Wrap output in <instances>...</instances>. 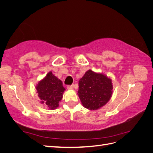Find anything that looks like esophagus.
<instances>
[{
  "instance_id": "esophagus-1",
  "label": "esophagus",
  "mask_w": 153,
  "mask_h": 153,
  "mask_svg": "<svg viewBox=\"0 0 153 153\" xmlns=\"http://www.w3.org/2000/svg\"><path fill=\"white\" fill-rule=\"evenodd\" d=\"M67 89H74V85H69L67 86Z\"/></svg>"
}]
</instances>
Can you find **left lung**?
<instances>
[{"mask_svg": "<svg viewBox=\"0 0 153 153\" xmlns=\"http://www.w3.org/2000/svg\"><path fill=\"white\" fill-rule=\"evenodd\" d=\"M112 80L103 74L88 70L78 82V96L85 108L96 110L110 100L112 94Z\"/></svg>", "mask_w": 153, "mask_h": 153, "instance_id": "8db88e82", "label": "left lung"}]
</instances>
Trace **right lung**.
Segmentation results:
<instances>
[{"label":"right lung","instance_id":"1","mask_svg":"<svg viewBox=\"0 0 153 153\" xmlns=\"http://www.w3.org/2000/svg\"><path fill=\"white\" fill-rule=\"evenodd\" d=\"M36 89L38 94L41 103L47 105L49 109L57 108L59 102L62 98L65 88L62 85L61 80L50 71L44 79L38 82Z\"/></svg>","mask_w":153,"mask_h":153}]
</instances>
